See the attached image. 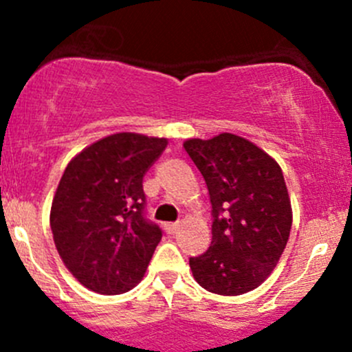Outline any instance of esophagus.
I'll list each match as a JSON object with an SVG mask.
<instances>
[{"mask_svg": "<svg viewBox=\"0 0 352 352\" xmlns=\"http://www.w3.org/2000/svg\"><path fill=\"white\" fill-rule=\"evenodd\" d=\"M180 223L177 221V223H168V225H165V232L166 233H170V235H173V233H177L180 230Z\"/></svg>", "mask_w": 352, "mask_h": 352, "instance_id": "1", "label": "esophagus"}]
</instances>
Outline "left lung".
Here are the masks:
<instances>
[{"instance_id": "8db88e82", "label": "left lung", "mask_w": 352, "mask_h": 352, "mask_svg": "<svg viewBox=\"0 0 352 352\" xmlns=\"http://www.w3.org/2000/svg\"><path fill=\"white\" fill-rule=\"evenodd\" d=\"M187 155L202 173L212 206V240L190 257L204 289L236 296L261 286L278 265L291 232V202L281 166L235 134L187 140Z\"/></svg>"}]
</instances>
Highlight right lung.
Returning a JSON list of instances; mask_svg holds the SVG:
<instances>
[{
	"mask_svg": "<svg viewBox=\"0 0 352 352\" xmlns=\"http://www.w3.org/2000/svg\"><path fill=\"white\" fill-rule=\"evenodd\" d=\"M168 141L117 133L67 163L51 208V230L63 262L85 287L120 294L143 279L158 225L144 218L143 177Z\"/></svg>",
	"mask_w": 352,
	"mask_h": 352,
	"instance_id": "obj_1",
	"label": "right lung"
}]
</instances>
